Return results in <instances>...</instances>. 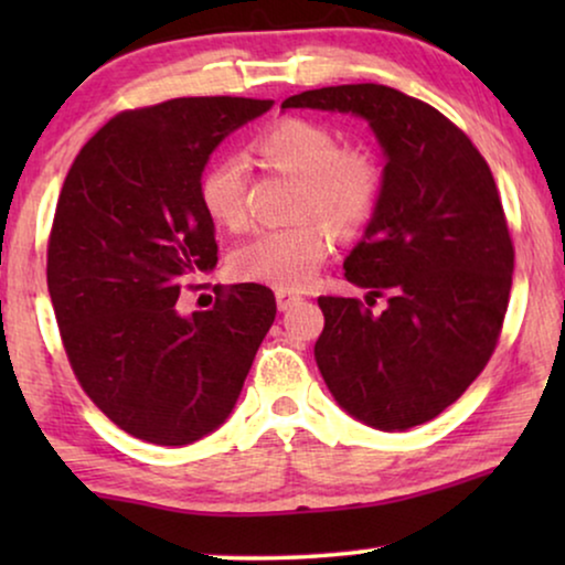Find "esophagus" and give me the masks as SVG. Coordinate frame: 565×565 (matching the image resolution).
I'll return each instance as SVG.
<instances>
[{"instance_id": "1", "label": "esophagus", "mask_w": 565, "mask_h": 565, "mask_svg": "<svg viewBox=\"0 0 565 565\" xmlns=\"http://www.w3.org/2000/svg\"><path fill=\"white\" fill-rule=\"evenodd\" d=\"M275 298H277V308H280V311H288L290 306H296L298 300H303L298 292H290V290H277Z\"/></svg>"}]
</instances>
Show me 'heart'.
I'll return each instance as SVG.
<instances>
[{
  "mask_svg": "<svg viewBox=\"0 0 565 565\" xmlns=\"http://www.w3.org/2000/svg\"><path fill=\"white\" fill-rule=\"evenodd\" d=\"M269 164L300 177L290 226L262 228L231 254L238 280L280 290H300L313 280L331 249V231H358L373 218L383 195V164L365 143H342L323 120L280 118L257 138ZM198 198L218 226L242 228L246 221V167L238 157H221L198 180Z\"/></svg>",
  "mask_w": 565,
  "mask_h": 565,
  "instance_id": "heart-1",
  "label": "heart"
}]
</instances>
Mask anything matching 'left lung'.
Segmentation results:
<instances>
[{
  "mask_svg": "<svg viewBox=\"0 0 565 565\" xmlns=\"http://www.w3.org/2000/svg\"><path fill=\"white\" fill-rule=\"evenodd\" d=\"M282 107L362 115L388 157L381 203L344 259L367 303L319 298L316 365L370 427L435 419L481 375L504 327L514 244L491 169L450 118L383 84L308 89ZM375 297L390 298L381 315Z\"/></svg>",
  "mask_w": 565,
  "mask_h": 565,
  "instance_id": "obj_1",
  "label": "left lung"
}]
</instances>
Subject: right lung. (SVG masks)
I'll return each instance as SVG.
<instances>
[{
	"mask_svg": "<svg viewBox=\"0 0 565 565\" xmlns=\"http://www.w3.org/2000/svg\"><path fill=\"white\" fill-rule=\"evenodd\" d=\"M273 107L177 97L122 110L76 153L49 236V292L82 391L122 431L190 445L234 408L275 292L213 288L211 311L177 313L182 288L218 262L198 180L231 130Z\"/></svg>",
	"mask_w": 565,
	"mask_h": 565,
	"instance_id": "right-lung-1",
	"label": "right lung"
}]
</instances>
